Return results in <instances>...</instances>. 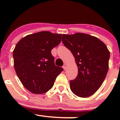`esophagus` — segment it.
I'll use <instances>...</instances> for the list:
<instances>
[{"label": "esophagus", "mask_w": 120, "mask_h": 120, "mask_svg": "<svg viewBox=\"0 0 120 120\" xmlns=\"http://www.w3.org/2000/svg\"><path fill=\"white\" fill-rule=\"evenodd\" d=\"M63 69H64V70H66V69H67V64H64V65H63Z\"/></svg>", "instance_id": "34e87169"}]
</instances>
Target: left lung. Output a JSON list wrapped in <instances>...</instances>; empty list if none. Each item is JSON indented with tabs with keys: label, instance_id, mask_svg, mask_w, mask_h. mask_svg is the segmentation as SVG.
I'll return each mask as SVG.
<instances>
[{
	"label": "left lung",
	"instance_id": "8db88e82",
	"mask_svg": "<svg viewBox=\"0 0 120 120\" xmlns=\"http://www.w3.org/2000/svg\"><path fill=\"white\" fill-rule=\"evenodd\" d=\"M62 42L71 51L78 67V75L70 81L75 95L87 98L93 95L104 82L109 68L110 52L97 37L77 33L63 34Z\"/></svg>",
	"mask_w": 120,
	"mask_h": 120
}]
</instances>
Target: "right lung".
<instances>
[{
    "label": "right lung",
    "instance_id": "obj_1",
    "mask_svg": "<svg viewBox=\"0 0 120 120\" xmlns=\"http://www.w3.org/2000/svg\"><path fill=\"white\" fill-rule=\"evenodd\" d=\"M61 34L43 31L22 38L13 52L14 68L21 82L35 94L47 92L63 69L55 65L51 51L61 41Z\"/></svg>",
    "mask_w": 120,
    "mask_h": 120
}]
</instances>
